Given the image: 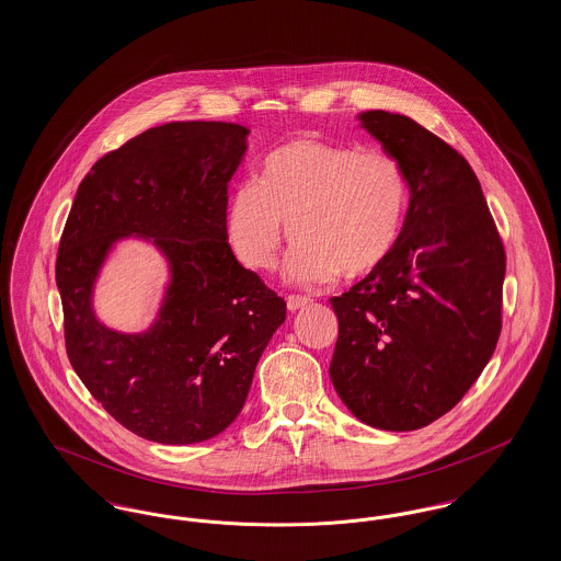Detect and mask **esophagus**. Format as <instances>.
Wrapping results in <instances>:
<instances>
[{
  "instance_id": "esophagus-1",
  "label": "esophagus",
  "mask_w": 561,
  "mask_h": 561,
  "mask_svg": "<svg viewBox=\"0 0 561 561\" xmlns=\"http://www.w3.org/2000/svg\"><path fill=\"white\" fill-rule=\"evenodd\" d=\"M309 302H311V298H307V296H288V300H286L290 311H298V309L307 307Z\"/></svg>"
}]
</instances>
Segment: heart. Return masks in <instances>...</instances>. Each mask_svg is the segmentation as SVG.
I'll use <instances>...</instances> for the list:
<instances>
[{
  "label": "heart",
  "mask_w": 561,
  "mask_h": 561,
  "mask_svg": "<svg viewBox=\"0 0 561 561\" xmlns=\"http://www.w3.org/2000/svg\"><path fill=\"white\" fill-rule=\"evenodd\" d=\"M408 199L405 172L391 153L296 138L268 153L256 183L233 193L225 238L243 267L265 273L277 267L293 233L298 248L288 279L320 288L341 268L362 275L391 254Z\"/></svg>",
  "instance_id": "heart-1"
}]
</instances>
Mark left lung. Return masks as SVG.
Masks as SVG:
<instances>
[{"mask_svg":"<svg viewBox=\"0 0 561 561\" xmlns=\"http://www.w3.org/2000/svg\"><path fill=\"white\" fill-rule=\"evenodd\" d=\"M359 126L398 158L410 204L391 254L330 298V378L355 419L427 427L478 380L501 334L505 248L467 160L414 119L364 111Z\"/></svg>","mask_w":561,"mask_h":561,"instance_id":"1","label":"left lung"}]
</instances>
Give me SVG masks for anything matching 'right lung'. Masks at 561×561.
<instances>
[{
  "mask_svg": "<svg viewBox=\"0 0 561 561\" xmlns=\"http://www.w3.org/2000/svg\"><path fill=\"white\" fill-rule=\"evenodd\" d=\"M250 130L172 122L92 165L67 218L56 286L67 355L92 398L136 435L187 446L229 427L286 302L241 267L225 238L227 187ZM156 244L169 284L154 323L119 333L95 318L93 286L117 240Z\"/></svg>",
  "mask_w": 561,
  "mask_h": 561,
  "instance_id": "right-lung-1",
  "label": "right lung"
}]
</instances>
